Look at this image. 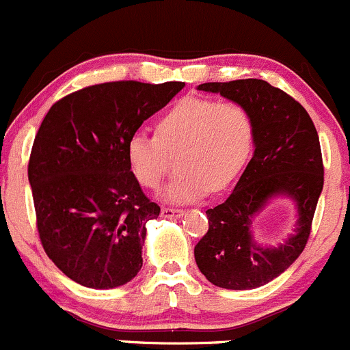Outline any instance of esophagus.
Instances as JSON below:
<instances>
[{"label": "esophagus", "instance_id": "obj_1", "mask_svg": "<svg viewBox=\"0 0 350 350\" xmlns=\"http://www.w3.org/2000/svg\"><path fill=\"white\" fill-rule=\"evenodd\" d=\"M180 215H183L182 208H175V207H163V208H161V217L172 219V217H180Z\"/></svg>", "mask_w": 350, "mask_h": 350}]
</instances>
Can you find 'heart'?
<instances>
[{
	"instance_id": "heart-1",
	"label": "heart",
	"mask_w": 350,
	"mask_h": 350,
	"mask_svg": "<svg viewBox=\"0 0 350 350\" xmlns=\"http://www.w3.org/2000/svg\"><path fill=\"white\" fill-rule=\"evenodd\" d=\"M253 139L254 122L246 106L189 96L158 118L154 136L135 133L126 157L135 178L154 190L167 175L170 154L178 153L180 172L165 190V199L183 204L228 187L246 165Z\"/></svg>"
}]
</instances>
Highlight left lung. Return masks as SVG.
<instances>
[{"mask_svg":"<svg viewBox=\"0 0 350 350\" xmlns=\"http://www.w3.org/2000/svg\"><path fill=\"white\" fill-rule=\"evenodd\" d=\"M197 89L217 92L250 109L254 153L232 193L205 211L208 230L193 254L202 275L215 286L253 290L282 275L307 246L323 189L319 135L298 100L261 79L205 82ZM278 195L297 204V232L278 248H261L252 239L250 224L267 200Z\"/></svg>","mask_w":350,"mask_h":350,"instance_id":"1","label":"left lung"}]
</instances>
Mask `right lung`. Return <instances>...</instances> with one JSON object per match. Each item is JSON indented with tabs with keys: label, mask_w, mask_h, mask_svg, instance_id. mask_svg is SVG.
<instances>
[{
	"label": "right lung",
	"mask_w": 350,
	"mask_h": 350,
	"mask_svg": "<svg viewBox=\"0 0 350 350\" xmlns=\"http://www.w3.org/2000/svg\"><path fill=\"white\" fill-rule=\"evenodd\" d=\"M183 88L104 82L62 97L43 118L28 161L37 229L46 256L75 283L116 288L142 269L146 222L160 207L133 175L126 145Z\"/></svg>",
	"instance_id": "right-lung-1"
}]
</instances>
